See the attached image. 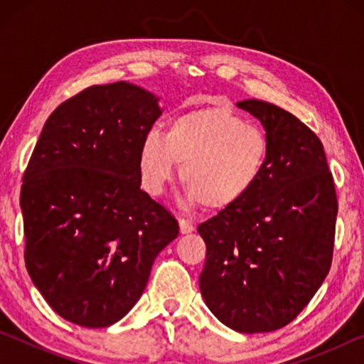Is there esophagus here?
<instances>
[{
	"mask_svg": "<svg viewBox=\"0 0 364 364\" xmlns=\"http://www.w3.org/2000/svg\"><path fill=\"white\" fill-rule=\"evenodd\" d=\"M180 230L183 234H188V232H193L196 230V226L188 220H180Z\"/></svg>",
	"mask_w": 364,
	"mask_h": 364,
	"instance_id": "obj_1",
	"label": "esophagus"
}]
</instances>
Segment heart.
Returning <instances> with one entry per match:
<instances>
[{"instance_id":"1","label":"heart","mask_w":364,"mask_h":364,"mask_svg":"<svg viewBox=\"0 0 364 364\" xmlns=\"http://www.w3.org/2000/svg\"><path fill=\"white\" fill-rule=\"evenodd\" d=\"M269 139L260 127L221 106L189 110L171 119L165 136L144 134L139 146V178L152 196L162 194L176 164L191 202L226 210L242 202L268 167Z\"/></svg>"}]
</instances>
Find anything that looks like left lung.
<instances>
[{
    "label": "left lung",
    "mask_w": 364,
    "mask_h": 364,
    "mask_svg": "<svg viewBox=\"0 0 364 364\" xmlns=\"http://www.w3.org/2000/svg\"><path fill=\"white\" fill-rule=\"evenodd\" d=\"M267 130L269 160L255 189L197 226L207 255V306L237 332L284 328L321 287L332 263L334 178L319 138L274 104L237 102Z\"/></svg>",
    "instance_id": "left-lung-1"
}]
</instances>
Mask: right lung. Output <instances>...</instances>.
<instances>
[{"instance_id":"right-lung-1","label":"right lung","mask_w":364,"mask_h":364,"mask_svg":"<svg viewBox=\"0 0 364 364\" xmlns=\"http://www.w3.org/2000/svg\"><path fill=\"white\" fill-rule=\"evenodd\" d=\"M159 115L139 86H90L48 117L23 171V260L73 324L106 328L125 316L180 232L168 208L139 189V146Z\"/></svg>"}]
</instances>
